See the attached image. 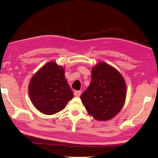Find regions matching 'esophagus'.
Instances as JSON below:
<instances>
[{
    "label": "esophagus",
    "instance_id": "1",
    "mask_svg": "<svg viewBox=\"0 0 158 158\" xmlns=\"http://www.w3.org/2000/svg\"><path fill=\"white\" fill-rule=\"evenodd\" d=\"M81 91H75V92H74V95L75 96V97H79V96H81Z\"/></svg>",
    "mask_w": 158,
    "mask_h": 158
}]
</instances>
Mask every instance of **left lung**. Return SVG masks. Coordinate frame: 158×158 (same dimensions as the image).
<instances>
[{"label": "left lung", "instance_id": "left-lung-1", "mask_svg": "<svg viewBox=\"0 0 158 158\" xmlns=\"http://www.w3.org/2000/svg\"><path fill=\"white\" fill-rule=\"evenodd\" d=\"M127 96L124 78L116 69L100 62L92 69L89 86L81 99L89 114L97 120L114 118L123 108Z\"/></svg>", "mask_w": 158, "mask_h": 158}]
</instances>
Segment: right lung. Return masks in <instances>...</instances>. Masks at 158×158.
Instances as JSON below:
<instances>
[{
  "mask_svg": "<svg viewBox=\"0 0 158 158\" xmlns=\"http://www.w3.org/2000/svg\"><path fill=\"white\" fill-rule=\"evenodd\" d=\"M64 69L55 62H49L31 79L29 94L38 110L45 114H54L63 110L74 97L66 81Z\"/></svg>",
  "mask_w": 158,
  "mask_h": 158,
  "instance_id": "add662e5",
  "label": "right lung"
}]
</instances>
